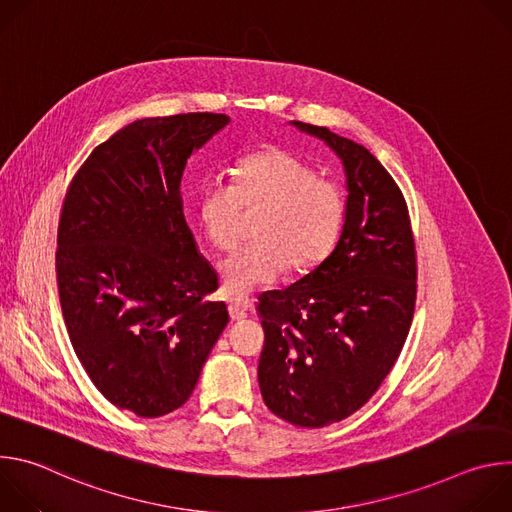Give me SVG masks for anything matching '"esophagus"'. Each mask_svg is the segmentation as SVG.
Here are the masks:
<instances>
[{
    "label": "esophagus",
    "instance_id": "34e87169",
    "mask_svg": "<svg viewBox=\"0 0 512 512\" xmlns=\"http://www.w3.org/2000/svg\"><path fill=\"white\" fill-rule=\"evenodd\" d=\"M229 314H231V320H233V322H241V320L247 318L245 308L239 306V304H233V302L229 304Z\"/></svg>",
    "mask_w": 512,
    "mask_h": 512
}]
</instances>
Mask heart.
Segmentation results:
<instances>
[{
    "label": "heart",
    "mask_w": 512,
    "mask_h": 512,
    "mask_svg": "<svg viewBox=\"0 0 512 512\" xmlns=\"http://www.w3.org/2000/svg\"><path fill=\"white\" fill-rule=\"evenodd\" d=\"M245 212L261 210L255 243L233 253L223 265V289L235 302L277 281L287 267L306 273L336 247L346 196L340 184L279 148L247 154L235 168L233 186L212 182L198 200V221L206 239L221 251L239 241Z\"/></svg>",
    "instance_id": "obj_1"
}]
</instances>
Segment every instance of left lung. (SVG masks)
Masks as SVG:
<instances>
[{"label": "left lung", "instance_id": "1", "mask_svg": "<svg viewBox=\"0 0 512 512\" xmlns=\"http://www.w3.org/2000/svg\"><path fill=\"white\" fill-rule=\"evenodd\" d=\"M346 174V218L334 251L300 281L267 291L259 389L277 417L300 427L346 419L381 387L415 310L417 259L405 198L360 143L302 121Z\"/></svg>", "mask_w": 512, "mask_h": 512}]
</instances>
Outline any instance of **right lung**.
<instances>
[{"mask_svg": "<svg viewBox=\"0 0 512 512\" xmlns=\"http://www.w3.org/2000/svg\"><path fill=\"white\" fill-rule=\"evenodd\" d=\"M223 113L139 119L97 145L72 178L58 223L64 324L93 385L115 407L160 417L192 395L229 324L184 218L192 152L229 125Z\"/></svg>", "mask_w": 512, "mask_h": 512, "instance_id": "1", "label": "right lung"}]
</instances>
